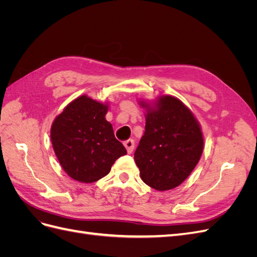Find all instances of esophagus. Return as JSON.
<instances>
[{"label": "esophagus", "instance_id": "34e87169", "mask_svg": "<svg viewBox=\"0 0 257 257\" xmlns=\"http://www.w3.org/2000/svg\"><path fill=\"white\" fill-rule=\"evenodd\" d=\"M124 147H125V149L127 151V153H132L134 150V147H135V143L133 139H127V141H125L123 143Z\"/></svg>", "mask_w": 257, "mask_h": 257}]
</instances>
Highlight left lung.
Masks as SVG:
<instances>
[{
  "label": "left lung",
  "instance_id": "1",
  "mask_svg": "<svg viewBox=\"0 0 257 257\" xmlns=\"http://www.w3.org/2000/svg\"><path fill=\"white\" fill-rule=\"evenodd\" d=\"M145 109L146 131L134 154L142 180L157 191L180 185L195 168L204 151V134L190 108L173 95L149 102Z\"/></svg>",
  "mask_w": 257,
  "mask_h": 257
}]
</instances>
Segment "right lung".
Listing matches in <instances>:
<instances>
[{"label": "right lung", "instance_id": "add662e5", "mask_svg": "<svg viewBox=\"0 0 257 257\" xmlns=\"http://www.w3.org/2000/svg\"><path fill=\"white\" fill-rule=\"evenodd\" d=\"M108 102L80 95L54 118L50 138L64 172L75 181L92 183L110 172L116 159L126 154L106 120Z\"/></svg>", "mask_w": 257, "mask_h": 257}]
</instances>
